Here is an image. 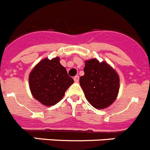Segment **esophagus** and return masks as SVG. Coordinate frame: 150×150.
I'll list each match as a JSON object with an SVG mask.
<instances>
[{
	"label": "esophagus",
	"instance_id": "34e87169",
	"mask_svg": "<svg viewBox=\"0 0 150 150\" xmlns=\"http://www.w3.org/2000/svg\"><path fill=\"white\" fill-rule=\"evenodd\" d=\"M79 76H74V82H76V83H78V82H79Z\"/></svg>",
	"mask_w": 150,
	"mask_h": 150
}]
</instances>
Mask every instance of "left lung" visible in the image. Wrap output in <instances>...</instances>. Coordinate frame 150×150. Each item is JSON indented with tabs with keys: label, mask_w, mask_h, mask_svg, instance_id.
Segmentation results:
<instances>
[{
	"label": "left lung",
	"mask_w": 150,
	"mask_h": 150,
	"mask_svg": "<svg viewBox=\"0 0 150 150\" xmlns=\"http://www.w3.org/2000/svg\"><path fill=\"white\" fill-rule=\"evenodd\" d=\"M84 73L79 83L88 103L98 110L110 106L120 90V77L115 69L106 62L91 59L85 62Z\"/></svg>",
	"instance_id": "8db88e82"
}]
</instances>
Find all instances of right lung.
<instances>
[{
  "instance_id": "obj_1",
  "label": "right lung",
  "mask_w": 150,
  "mask_h": 150,
  "mask_svg": "<svg viewBox=\"0 0 150 150\" xmlns=\"http://www.w3.org/2000/svg\"><path fill=\"white\" fill-rule=\"evenodd\" d=\"M59 57L42 59L29 74V88L36 100L46 107L59 103L74 79L61 64Z\"/></svg>"
}]
</instances>
